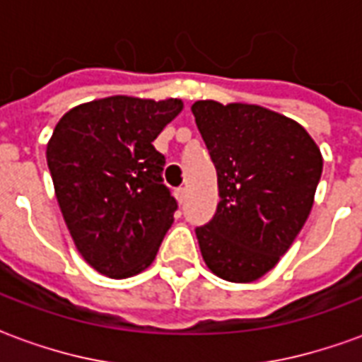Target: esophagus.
Wrapping results in <instances>:
<instances>
[{
	"instance_id": "obj_1",
	"label": "esophagus",
	"mask_w": 362,
	"mask_h": 362,
	"mask_svg": "<svg viewBox=\"0 0 362 362\" xmlns=\"http://www.w3.org/2000/svg\"><path fill=\"white\" fill-rule=\"evenodd\" d=\"M186 196H188L186 188H176V189H174V197L178 199V204H184V202H186Z\"/></svg>"
}]
</instances>
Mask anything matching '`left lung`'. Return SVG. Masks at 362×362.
I'll return each mask as SVG.
<instances>
[{"mask_svg": "<svg viewBox=\"0 0 362 362\" xmlns=\"http://www.w3.org/2000/svg\"><path fill=\"white\" fill-rule=\"evenodd\" d=\"M192 112L221 197L196 228L199 250L217 277L252 283L277 266L308 219L322 153L300 124L258 104L197 100Z\"/></svg>", "mask_w": 362, "mask_h": 362, "instance_id": "left-lung-1", "label": "left lung"}]
</instances>
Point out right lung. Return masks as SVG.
Segmentation results:
<instances>
[{"label": "right lung", "mask_w": 362, "mask_h": 362, "mask_svg": "<svg viewBox=\"0 0 362 362\" xmlns=\"http://www.w3.org/2000/svg\"><path fill=\"white\" fill-rule=\"evenodd\" d=\"M182 108L180 98L106 96L54 127L46 158L59 209L83 259L106 277L147 269L173 225L178 205L153 141Z\"/></svg>", "instance_id": "obj_1"}]
</instances>
